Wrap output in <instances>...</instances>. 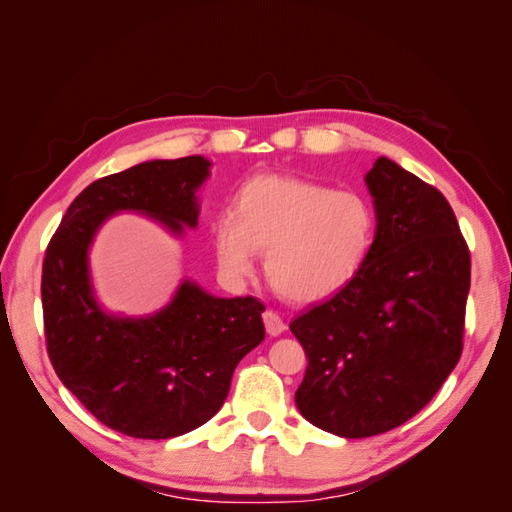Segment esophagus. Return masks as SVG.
Masks as SVG:
<instances>
[{
	"instance_id": "esophagus-1",
	"label": "esophagus",
	"mask_w": 512,
	"mask_h": 512,
	"mask_svg": "<svg viewBox=\"0 0 512 512\" xmlns=\"http://www.w3.org/2000/svg\"><path fill=\"white\" fill-rule=\"evenodd\" d=\"M262 319H264V325H266V332H268L270 336H279L281 332L286 330L284 319H281L275 310H266V312L262 314Z\"/></svg>"
}]
</instances>
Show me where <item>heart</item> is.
<instances>
[{
    "label": "heart",
    "instance_id": "b5f03b06",
    "mask_svg": "<svg viewBox=\"0 0 512 512\" xmlns=\"http://www.w3.org/2000/svg\"><path fill=\"white\" fill-rule=\"evenodd\" d=\"M376 231V209L363 193L262 173L239 187L233 213L217 215L211 235L224 277L253 275L262 250L277 295L314 303L352 284L372 255Z\"/></svg>",
    "mask_w": 512,
    "mask_h": 512
}]
</instances>
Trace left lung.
I'll list each match as a JSON object with an SVG mask.
<instances>
[{
  "label": "left lung",
  "instance_id": "8db88e82",
  "mask_svg": "<svg viewBox=\"0 0 512 512\" xmlns=\"http://www.w3.org/2000/svg\"><path fill=\"white\" fill-rule=\"evenodd\" d=\"M376 242L350 286L290 323L308 367L301 416L341 438L400 427L462 356L471 253L447 198L378 158L367 173Z\"/></svg>",
  "mask_w": 512,
  "mask_h": 512
}]
</instances>
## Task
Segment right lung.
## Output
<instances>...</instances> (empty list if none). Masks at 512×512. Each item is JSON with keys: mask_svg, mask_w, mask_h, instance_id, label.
<instances>
[{"mask_svg": "<svg viewBox=\"0 0 512 512\" xmlns=\"http://www.w3.org/2000/svg\"><path fill=\"white\" fill-rule=\"evenodd\" d=\"M202 156L149 160L85 187L68 206L41 270L43 332L54 372L96 420L125 436L167 440L211 420L237 363L264 341V303L220 299L184 281L145 319L105 314L94 299L88 250L107 217L138 211L182 235L198 224Z\"/></svg>", "mask_w": 512, "mask_h": 512, "instance_id": "add662e5", "label": "right lung"}]
</instances>
